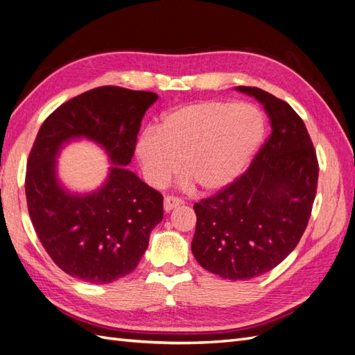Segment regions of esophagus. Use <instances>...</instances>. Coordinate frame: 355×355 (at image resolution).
Returning a JSON list of instances; mask_svg holds the SVG:
<instances>
[{"mask_svg":"<svg viewBox=\"0 0 355 355\" xmlns=\"http://www.w3.org/2000/svg\"><path fill=\"white\" fill-rule=\"evenodd\" d=\"M184 200L180 199V198H175V196H165V202H164V208L166 212L172 211L174 208L183 205Z\"/></svg>","mask_w":355,"mask_h":355,"instance_id":"1","label":"esophagus"}]
</instances>
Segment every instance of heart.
I'll use <instances>...</instances> for the list:
<instances>
[{"instance_id": "obj_1", "label": "heart", "mask_w": 355, "mask_h": 355, "mask_svg": "<svg viewBox=\"0 0 355 355\" xmlns=\"http://www.w3.org/2000/svg\"><path fill=\"white\" fill-rule=\"evenodd\" d=\"M263 137V119L248 104L200 101L172 110L141 134L135 155L151 186H165L178 168L181 184L218 190L232 183Z\"/></svg>"}]
</instances>
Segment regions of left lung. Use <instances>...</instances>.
Segmentation results:
<instances>
[{
	"mask_svg": "<svg viewBox=\"0 0 355 355\" xmlns=\"http://www.w3.org/2000/svg\"><path fill=\"white\" fill-rule=\"evenodd\" d=\"M236 90L265 107L272 132L244 174L193 205L191 241L202 268L234 281L263 275L296 248L318 183L315 148L296 111L259 87Z\"/></svg>",
	"mask_w": 355,
	"mask_h": 355,
	"instance_id": "8db88e82",
	"label": "left lung"
}]
</instances>
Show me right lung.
Wrapping results in <instances>:
<instances>
[{
	"label": "right lung",
	"mask_w": 355,
	"mask_h": 355,
	"mask_svg": "<svg viewBox=\"0 0 355 355\" xmlns=\"http://www.w3.org/2000/svg\"><path fill=\"white\" fill-rule=\"evenodd\" d=\"M156 99L143 90L96 87L58 107L38 130L26 162L29 217L47 254L71 277L108 284L129 275L164 218V196L125 168ZM77 137L103 146L114 165L105 184L85 196L71 194L55 174L60 148Z\"/></svg>",
	"instance_id": "right-lung-1"
}]
</instances>
